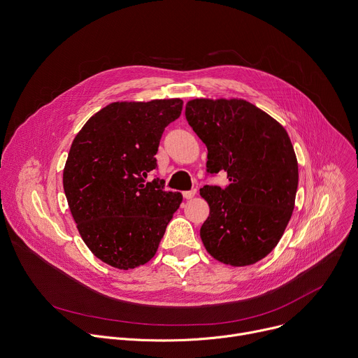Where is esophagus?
<instances>
[{"mask_svg":"<svg viewBox=\"0 0 358 358\" xmlns=\"http://www.w3.org/2000/svg\"><path fill=\"white\" fill-rule=\"evenodd\" d=\"M195 194H196V189H189V191H184V192H182V195H184V198H185V199H191V198H194V196H195Z\"/></svg>","mask_w":358,"mask_h":358,"instance_id":"esophagus-1","label":"esophagus"}]
</instances>
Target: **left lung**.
<instances>
[{"label":"left lung","instance_id":"1","mask_svg":"<svg viewBox=\"0 0 358 358\" xmlns=\"http://www.w3.org/2000/svg\"><path fill=\"white\" fill-rule=\"evenodd\" d=\"M185 117L208 148L207 173L225 171L231 181L199 189L210 206L202 243L225 265L257 264L278 245L294 208L299 169L289 134L243 99H194Z\"/></svg>","mask_w":358,"mask_h":358}]
</instances>
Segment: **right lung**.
Here are the masks:
<instances>
[{"instance_id":"add662e5","label":"right lung","mask_w":358,"mask_h":358,"mask_svg":"<svg viewBox=\"0 0 358 358\" xmlns=\"http://www.w3.org/2000/svg\"><path fill=\"white\" fill-rule=\"evenodd\" d=\"M181 110V99L115 101L73 138L64 189L83 242L101 262L127 271L156 255L182 195L145 178L157 167L164 129Z\"/></svg>"}]
</instances>
